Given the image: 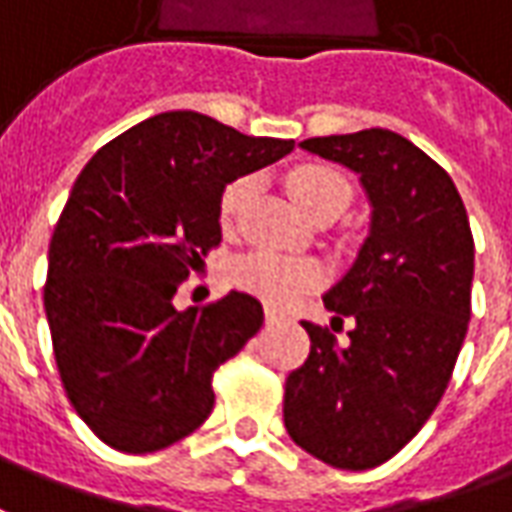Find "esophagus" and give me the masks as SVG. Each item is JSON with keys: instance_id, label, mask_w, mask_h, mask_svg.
Here are the masks:
<instances>
[{"instance_id": "1", "label": "esophagus", "mask_w": 512, "mask_h": 512, "mask_svg": "<svg viewBox=\"0 0 512 512\" xmlns=\"http://www.w3.org/2000/svg\"><path fill=\"white\" fill-rule=\"evenodd\" d=\"M285 313L282 310H277V307H266V321L268 324H277V321H285Z\"/></svg>"}]
</instances>
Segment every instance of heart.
I'll list each match as a JSON object with an SVG mask.
<instances>
[{"mask_svg": "<svg viewBox=\"0 0 512 512\" xmlns=\"http://www.w3.org/2000/svg\"><path fill=\"white\" fill-rule=\"evenodd\" d=\"M246 188H249V180L238 177V180L227 182V188L221 191L219 213L224 224L235 216ZM288 191H291L293 202L313 216L318 207L330 205V202H346L349 182L330 166L310 163V166H299L288 174ZM321 280H324V268L310 257L252 252L232 266V282L241 291L252 293L268 305H291L296 296L318 288Z\"/></svg>", "mask_w": 512, "mask_h": 512, "instance_id": "obj_1", "label": "heart"}]
</instances>
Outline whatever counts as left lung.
<instances>
[{
    "instance_id": "1",
    "label": "left lung",
    "mask_w": 512,
    "mask_h": 512,
    "mask_svg": "<svg viewBox=\"0 0 512 512\" xmlns=\"http://www.w3.org/2000/svg\"><path fill=\"white\" fill-rule=\"evenodd\" d=\"M302 149L360 177L371 227L357 260L324 293L349 341L302 321L310 355L285 380L296 446L346 471L391 460L441 402L471 318L474 238L446 171L399 132L307 138Z\"/></svg>"
}]
</instances>
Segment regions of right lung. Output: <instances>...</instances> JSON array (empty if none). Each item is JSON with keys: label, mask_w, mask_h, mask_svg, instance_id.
Segmentation results:
<instances>
[{"label": "right lung", "mask_w": 512, "mask_h": 512, "mask_svg": "<svg viewBox=\"0 0 512 512\" xmlns=\"http://www.w3.org/2000/svg\"><path fill=\"white\" fill-rule=\"evenodd\" d=\"M291 149L169 110L80 171L49 244L44 310L66 396L107 446L157 452L210 416L213 371L263 327V305L230 291L177 310L174 293L221 244L227 182Z\"/></svg>", "instance_id": "add662e5"}]
</instances>
